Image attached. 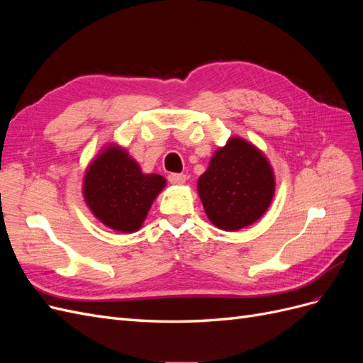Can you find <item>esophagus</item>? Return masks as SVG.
Segmentation results:
<instances>
[{
	"mask_svg": "<svg viewBox=\"0 0 363 363\" xmlns=\"http://www.w3.org/2000/svg\"><path fill=\"white\" fill-rule=\"evenodd\" d=\"M168 180L172 184H183L186 180H188V177H186L184 174H169Z\"/></svg>",
	"mask_w": 363,
	"mask_h": 363,
	"instance_id": "obj_1",
	"label": "esophagus"
}]
</instances>
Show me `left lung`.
<instances>
[{
	"label": "left lung",
	"mask_w": 363,
	"mask_h": 363,
	"mask_svg": "<svg viewBox=\"0 0 363 363\" xmlns=\"http://www.w3.org/2000/svg\"><path fill=\"white\" fill-rule=\"evenodd\" d=\"M196 189L208 221L238 232L265 215L276 192V175L256 145L233 136L215 151Z\"/></svg>",
	"instance_id": "obj_1"
}]
</instances>
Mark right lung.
<instances>
[{
	"label": "right lung",
	"mask_w": 363,
	"mask_h": 363,
	"mask_svg": "<svg viewBox=\"0 0 363 363\" xmlns=\"http://www.w3.org/2000/svg\"><path fill=\"white\" fill-rule=\"evenodd\" d=\"M164 186V177L142 172L124 147L108 144L87 164L82 191L98 221L115 232L133 233Z\"/></svg>",
	"instance_id": "1"
}]
</instances>
